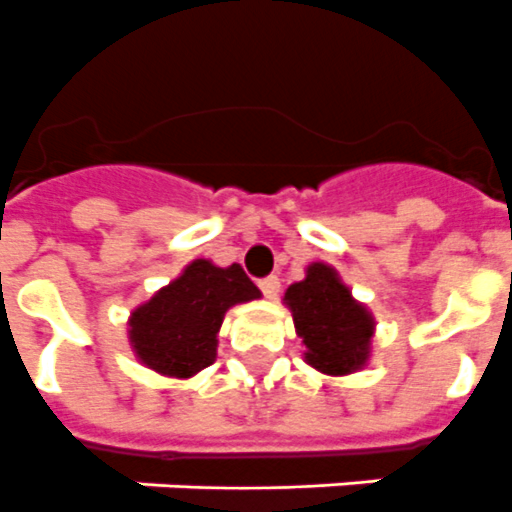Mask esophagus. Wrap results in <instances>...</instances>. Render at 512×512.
<instances>
[{
  "label": "esophagus",
  "mask_w": 512,
  "mask_h": 512,
  "mask_svg": "<svg viewBox=\"0 0 512 512\" xmlns=\"http://www.w3.org/2000/svg\"><path fill=\"white\" fill-rule=\"evenodd\" d=\"M259 288L267 298H277V293H280V280L275 275H269L264 280H259Z\"/></svg>",
  "instance_id": "1"
}]
</instances>
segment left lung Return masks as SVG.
Returning a JSON list of instances; mask_svg holds the SVG:
<instances>
[{
	"label": "left lung",
	"mask_w": 512,
	"mask_h": 512,
	"mask_svg": "<svg viewBox=\"0 0 512 512\" xmlns=\"http://www.w3.org/2000/svg\"><path fill=\"white\" fill-rule=\"evenodd\" d=\"M296 333L304 338L306 362L325 375H349L365 367L375 322L354 301L333 267L312 264L301 282L285 290Z\"/></svg>",
	"instance_id": "obj_1"
}]
</instances>
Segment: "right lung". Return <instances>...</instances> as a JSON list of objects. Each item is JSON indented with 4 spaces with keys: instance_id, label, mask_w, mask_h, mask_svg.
Here are the masks:
<instances>
[{
    "instance_id": "right-lung-1",
    "label": "right lung",
    "mask_w": 512,
    "mask_h": 512,
    "mask_svg": "<svg viewBox=\"0 0 512 512\" xmlns=\"http://www.w3.org/2000/svg\"><path fill=\"white\" fill-rule=\"evenodd\" d=\"M259 296L240 264L222 269L195 259L177 280L132 312L129 341L134 354L161 375L190 378L214 365L216 333L227 309Z\"/></svg>"
}]
</instances>
